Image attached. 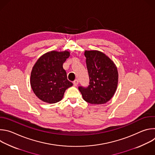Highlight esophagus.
Wrapping results in <instances>:
<instances>
[{"instance_id": "obj_1", "label": "esophagus", "mask_w": 155, "mask_h": 155, "mask_svg": "<svg viewBox=\"0 0 155 155\" xmlns=\"http://www.w3.org/2000/svg\"><path fill=\"white\" fill-rule=\"evenodd\" d=\"M73 84L75 86H77L78 84V80H75L74 81H73Z\"/></svg>"}]
</instances>
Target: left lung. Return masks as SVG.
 <instances>
[{"label": "left lung", "instance_id": "left-lung-1", "mask_svg": "<svg viewBox=\"0 0 155 155\" xmlns=\"http://www.w3.org/2000/svg\"><path fill=\"white\" fill-rule=\"evenodd\" d=\"M90 83L87 87H78L83 99L91 104H104L111 99L117 89L118 69L114 62L97 50H85Z\"/></svg>", "mask_w": 155, "mask_h": 155}]
</instances>
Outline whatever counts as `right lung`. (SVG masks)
Masks as SVG:
<instances>
[{"label": "right lung", "mask_w": 155, "mask_h": 155, "mask_svg": "<svg viewBox=\"0 0 155 155\" xmlns=\"http://www.w3.org/2000/svg\"><path fill=\"white\" fill-rule=\"evenodd\" d=\"M70 52L51 51L41 56L34 65L30 83L35 96L43 102L54 104L61 101L65 90L73 84L67 78L63 63Z\"/></svg>", "instance_id": "obj_1"}]
</instances>
